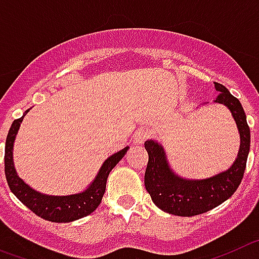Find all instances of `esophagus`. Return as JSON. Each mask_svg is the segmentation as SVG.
<instances>
[{
  "instance_id": "34e87169",
  "label": "esophagus",
  "mask_w": 259,
  "mask_h": 259,
  "mask_svg": "<svg viewBox=\"0 0 259 259\" xmlns=\"http://www.w3.org/2000/svg\"><path fill=\"white\" fill-rule=\"evenodd\" d=\"M148 137H150V130H148L147 127H139V129L133 134V141H134V143H137V145H141V143L145 142Z\"/></svg>"
}]
</instances>
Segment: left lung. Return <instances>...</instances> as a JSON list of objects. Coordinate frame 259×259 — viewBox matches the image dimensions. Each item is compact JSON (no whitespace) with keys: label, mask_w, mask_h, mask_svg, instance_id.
<instances>
[{"label":"left lung","mask_w":259,"mask_h":259,"mask_svg":"<svg viewBox=\"0 0 259 259\" xmlns=\"http://www.w3.org/2000/svg\"><path fill=\"white\" fill-rule=\"evenodd\" d=\"M215 83L218 95L215 102L224 104L232 112L237 123L241 146L237 159L226 172L206 180H184L172 172L164 150L154 141H146L148 163L145 172V186L151 199L160 210L177 217H194L207 212L232 197L244 177L249 148L250 129L241 103L220 83Z\"/></svg>","instance_id":"obj_1"}]
</instances>
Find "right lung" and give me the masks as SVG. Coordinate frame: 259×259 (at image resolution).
Wrapping results in <instances>:
<instances>
[{"label": "right lung", "mask_w": 259, "mask_h": 259, "mask_svg": "<svg viewBox=\"0 0 259 259\" xmlns=\"http://www.w3.org/2000/svg\"><path fill=\"white\" fill-rule=\"evenodd\" d=\"M28 111H26V113ZM26 113L21 118L13 121L8 137H6L5 175L11 192L37 217L49 220V222H55V223H69V222H74L94 212L102 202L103 195L105 193L108 175L122 159L125 152L127 151V147L122 148L121 151L108 157L100 168V172L98 173L96 179L94 180V183L83 193L62 195V197L41 194V193L35 192L33 189L23 183V180L18 177L14 163H13V145H14L15 136Z\"/></svg>", "instance_id": "add662e5"}]
</instances>
